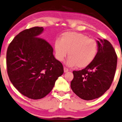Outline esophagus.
I'll return each instance as SVG.
<instances>
[{
	"instance_id": "34e87169",
	"label": "esophagus",
	"mask_w": 122,
	"mask_h": 122,
	"mask_svg": "<svg viewBox=\"0 0 122 122\" xmlns=\"http://www.w3.org/2000/svg\"><path fill=\"white\" fill-rule=\"evenodd\" d=\"M68 71H69V70L68 68H65V67L64 68V72H67Z\"/></svg>"
}]
</instances>
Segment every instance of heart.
Returning <instances> with one entry per match:
<instances>
[{
	"label": "heart",
	"mask_w": 122,
	"mask_h": 122,
	"mask_svg": "<svg viewBox=\"0 0 122 122\" xmlns=\"http://www.w3.org/2000/svg\"><path fill=\"white\" fill-rule=\"evenodd\" d=\"M54 49L56 57L58 61H64L68 52L70 57L66 65L69 66L77 65L82 68L88 66L95 58L98 44L95 40L89 38L85 34L67 32L62 35L61 40H56Z\"/></svg>",
	"instance_id": "b5f03b06"
}]
</instances>
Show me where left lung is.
<instances>
[{"instance_id":"left-lung-1","label":"left lung","mask_w":122,"mask_h":122,"mask_svg":"<svg viewBox=\"0 0 122 122\" xmlns=\"http://www.w3.org/2000/svg\"><path fill=\"white\" fill-rule=\"evenodd\" d=\"M97 41L98 51L95 58L85 68L73 71L71 82L73 92L86 101L99 98L109 89L117 66V57L111 43L100 38Z\"/></svg>"}]
</instances>
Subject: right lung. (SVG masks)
Returning a JSON list of instances; mask_svg holds the SVG:
<instances>
[{
    "label": "right lung",
    "mask_w": 122,
    "mask_h": 122,
    "mask_svg": "<svg viewBox=\"0 0 122 122\" xmlns=\"http://www.w3.org/2000/svg\"><path fill=\"white\" fill-rule=\"evenodd\" d=\"M43 31L42 27H34L20 32L10 43L6 54L10 81L21 94L32 99L48 95L64 73L51 45L38 37Z\"/></svg>",
    "instance_id": "add662e5"
}]
</instances>
